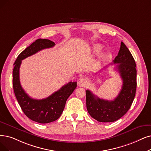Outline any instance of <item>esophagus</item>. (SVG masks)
<instances>
[{
  "instance_id": "1",
  "label": "esophagus",
  "mask_w": 151,
  "mask_h": 151,
  "mask_svg": "<svg viewBox=\"0 0 151 151\" xmlns=\"http://www.w3.org/2000/svg\"><path fill=\"white\" fill-rule=\"evenodd\" d=\"M87 83L88 82L86 78H81L79 82H78V84H79V86L80 87H85L87 84Z\"/></svg>"
}]
</instances>
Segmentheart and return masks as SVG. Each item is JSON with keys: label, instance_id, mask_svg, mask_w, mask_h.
Wrapping results in <instances>:
<instances>
[{"label": "heart", "instance_id": "heart-1", "mask_svg": "<svg viewBox=\"0 0 151 151\" xmlns=\"http://www.w3.org/2000/svg\"><path fill=\"white\" fill-rule=\"evenodd\" d=\"M101 48H102V47L101 45H96L95 46V50L96 52H99L101 50Z\"/></svg>", "mask_w": 151, "mask_h": 151}]
</instances>
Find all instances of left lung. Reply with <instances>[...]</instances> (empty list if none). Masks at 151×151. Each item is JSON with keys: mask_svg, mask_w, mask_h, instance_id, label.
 <instances>
[{"mask_svg": "<svg viewBox=\"0 0 151 151\" xmlns=\"http://www.w3.org/2000/svg\"><path fill=\"white\" fill-rule=\"evenodd\" d=\"M113 64H117L115 69L123 81L122 89L116 97L109 101L99 98L89 90L86 92L87 111L99 122H113L122 118L130 108L136 94V65L131 53L123 42Z\"/></svg>", "mask_w": 151, "mask_h": 151, "instance_id": "8db88e82", "label": "left lung"}]
</instances>
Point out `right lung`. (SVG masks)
Here are the masks:
<instances>
[{
    "label": "right lung",
    "mask_w": 151,
    "mask_h": 151,
    "mask_svg": "<svg viewBox=\"0 0 151 151\" xmlns=\"http://www.w3.org/2000/svg\"><path fill=\"white\" fill-rule=\"evenodd\" d=\"M55 45V43L50 40H37L17 57L13 70L14 93L22 111L30 119L43 124L56 121L61 116L66 101L77 87V82H69L46 99H33L29 97L21 86L19 69L23 59Z\"/></svg>",
    "instance_id": "add662e5"
}]
</instances>
